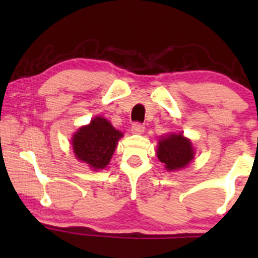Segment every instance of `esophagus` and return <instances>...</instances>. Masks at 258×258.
<instances>
[{"mask_svg": "<svg viewBox=\"0 0 258 258\" xmlns=\"http://www.w3.org/2000/svg\"><path fill=\"white\" fill-rule=\"evenodd\" d=\"M144 128H146V127H144L143 123H141V122H135L132 125V132L133 133H142L144 131Z\"/></svg>", "mask_w": 258, "mask_h": 258, "instance_id": "esophagus-1", "label": "esophagus"}]
</instances>
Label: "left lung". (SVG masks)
Listing matches in <instances>:
<instances>
[{"mask_svg": "<svg viewBox=\"0 0 258 258\" xmlns=\"http://www.w3.org/2000/svg\"><path fill=\"white\" fill-rule=\"evenodd\" d=\"M158 158L168 171L183 168L191 161L194 150L190 141L182 135H170L160 139Z\"/></svg>", "mask_w": 258, "mask_h": 258, "instance_id": "left-lung-1", "label": "left lung"}]
</instances>
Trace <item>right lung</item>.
Segmentation results:
<instances>
[{
  "instance_id": "right-lung-1",
  "label": "right lung",
  "mask_w": 258,
  "mask_h": 258,
  "mask_svg": "<svg viewBox=\"0 0 258 258\" xmlns=\"http://www.w3.org/2000/svg\"><path fill=\"white\" fill-rule=\"evenodd\" d=\"M121 137L122 133L115 130L108 120L98 116L74 135V153L76 158L94 170L104 168L110 161Z\"/></svg>"
}]
</instances>
